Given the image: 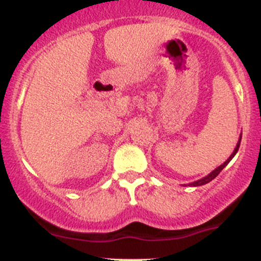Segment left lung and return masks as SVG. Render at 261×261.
<instances>
[{
	"label": "left lung",
	"mask_w": 261,
	"mask_h": 261,
	"mask_svg": "<svg viewBox=\"0 0 261 261\" xmlns=\"http://www.w3.org/2000/svg\"><path fill=\"white\" fill-rule=\"evenodd\" d=\"M240 141H241V139H239V143H238V145H236L235 150H233V152H232V154L230 155V158H228V159L226 160V162L223 163L222 165H220V167H218V168H216V169L213 170L212 173H210V174H208V175H206V177H204V178H202V179H199V180H197V181H193V183H191V184H189V186H193V187H199V186H203V184H207V183H210V181H211L212 179H215V178L217 177L218 174H220V173H221V170H222L223 168H225L226 165H227L228 163L231 162V159H232V158L235 156V154H236V152H238L239 147H240Z\"/></svg>",
	"instance_id": "left-lung-1"
}]
</instances>
